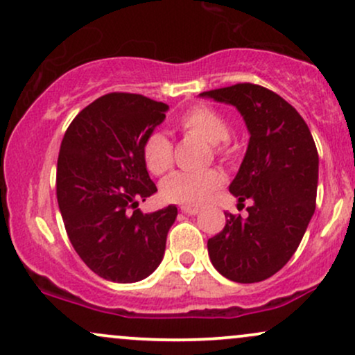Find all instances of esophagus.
Instances as JSON below:
<instances>
[{
	"mask_svg": "<svg viewBox=\"0 0 355 355\" xmlns=\"http://www.w3.org/2000/svg\"><path fill=\"white\" fill-rule=\"evenodd\" d=\"M180 210L183 211V214H189V215H197L198 214L197 207H190V205H183V207H180Z\"/></svg>",
	"mask_w": 355,
	"mask_h": 355,
	"instance_id": "34e87169",
	"label": "esophagus"
}]
</instances>
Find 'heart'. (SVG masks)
Returning <instances> with one entry per match:
<instances>
[{"instance_id": "heart-1", "label": "heart", "mask_w": 355, "mask_h": 355, "mask_svg": "<svg viewBox=\"0 0 355 355\" xmlns=\"http://www.w3.org/2000/svg\"><path fill=\"white\" fill-rule=\"evenodd\" d=\"M177 126L185 135L211 145V150L220 157H225L227 150L222 141L230 135L227 120L217 110L210 107H193L177 118ZM144 160L146 168L153 175H162L172 166L173 146L164 133L153 132L144 144ZM225 177L218 170H202V172H177L170 175L162 183V197L166 202L182 205H200L218 187L223 185Z\"/></svg>"}]
</instances>
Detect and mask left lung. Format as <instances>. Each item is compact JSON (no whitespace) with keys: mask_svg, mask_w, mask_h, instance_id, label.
Instances as JSON below:
<instances>
[{"mask_svg":"<svg viewBox=\"0 0 355 355\" xmlns=\"http://www.w3.org/2000/svg\"><path fill=\"white\" fill-rule=\"evenodd\" d=\"M235 107L250 140L230 183L239 205L250 200L248 215L225 214V227L209 239L211 263L240 284L266 280L295 254L317 198L319 153L307 123L282 96L252 83L200 93Z\"/></svg>","mask_w":355,"mask_h":355,"instance_id":"left-lung-1","label":"left lung"}]
</instances>
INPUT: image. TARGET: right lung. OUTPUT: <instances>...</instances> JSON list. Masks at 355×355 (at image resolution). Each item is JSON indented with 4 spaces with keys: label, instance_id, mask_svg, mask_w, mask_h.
I'll return each instance as SVG.
<instances>
[{
    "label": "right lung",
    "instance_id": "add662e5",
    "mask_svg": "<svg viewBox=\"0 0 355 355\" xmlns=\"http://www.w3.org/2000/svg\"><path fill=\"white\" fill-rule=\"evenodd\" d=\"M166 112L168 105L144 95L108 93L81 110L61 141V217L76 254L101 279L138 282L164 259L177 207L152 214L137 207L157 191L146 172L144 144Z\"/></svg>",
    "mask_w": 355,
    "mask_h": 355
}]
</instances>
